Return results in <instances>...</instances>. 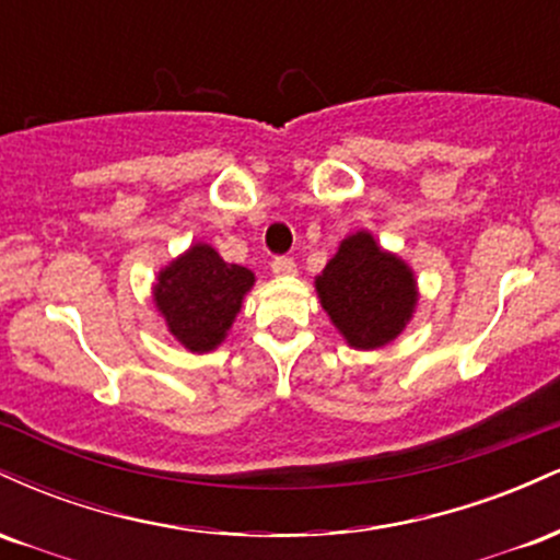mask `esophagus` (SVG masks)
<instances>
[{
    "label": "esophagus",
    "mask_w": 560,
    "mask_h": 560,
    "mask_svg": "<svg viewBox=\"0 0 560 560\" xmlns=\"http://www.w3.org/2000/svg\"><path fill=\"white\" fill-rule=\"evenodd\" d=\"M271 271L276 276H292L298 273V262H294V258H289V255H279V258L271 260Z\"/></svg>",
    "instance_id": "esophagus-1"
}]
</instances>
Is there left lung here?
<instances>
[{
  "instance_id": "left-lung-1",
  "label": "left lung",
  "mask_w": 560,
  "mask_h": 560,
  "mask_svg": "<svg viewBox=\"0 0 560 560\" xmlns=\"http://www.w3.org/2000/svg\"><path fill=\"white\" fill-rule=\"evenodd\" d=\"M316 289L334 326L361 350L392 342L416 305L413 273L363 231L347 236L316 279Z\"/></svg>"
}]
</instances>
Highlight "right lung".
Masks as SVG:
<instances>
[{"label":"right lung","instance_id":"right-lung-1","mask_svg":"<svg viewBox=\"0 0 560 560\" xmlns=\"http://www.w3.org/2000/svg\"><path fill=\"white\" fill-rule=\"evenodd\" d=\"M253 281V271L223 262L208 244H195L160 273L155 302L178 342L208 352L223 342Z\"/></svg>","mask_w":560,"mask_h":560}]
</instances>
